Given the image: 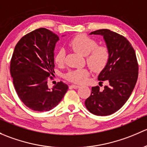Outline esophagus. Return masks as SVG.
I'll list each match as a JSON object with an SVG mask.
<instances>
[{
    "instance_id": "34e87169",
    "label": "esophagus",
    "mask_w": 147,
    "mask_h": 147,
    "mask_svg": "<svg viewBox=\"0 0 147 147\" xmlns=\"http://www.w3.org/2000/svg\"><path fill=\"white\" fill-rule=\"evenodd\" d=\"M70 88H71L77 89V88H80V86H76V85H71V86H70Z\"/></svg>"
}]
</instances>
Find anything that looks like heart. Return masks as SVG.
I'll return each instance as SVG.
<instances>
[{"label":"heart","instance_id":"b5f03b06","mask_svg":"<svg viewBox=\"0 0 147 147\" xmlns=\"http://www.w3.org/2000/svg\"><path fill=\"white\" fill-rule=\"evenodd\" d=\"M69 46L76 52L86 56V63L96 72L105 69L110 59V53L105 46H98L95 40L85 34H78L69 42ZM65 51L60 49L56 54L54 61L57 64H62L64 61ZM89 71L86 69H78L70 71L66 75L69 81L76 84H84L87 80Z\"/></svg>","mask_w":147,"mask_h":147}]
</instances>
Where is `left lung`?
<instances>
[{"label":"left lung","instance_id":"left-lung-1","mask_svg":"<svg viewBox=\"0 0 147 147\" xmlns=\"http://www.w3.org/2000/svg\"><path fill=\"white\" fill-rule=\"evenodd\" d=\"M90 34L103 36L110 50L108 63L98 77L99 81H106L108 85L104 86L103 90L98 86L92 87L85 105L93 115H110L123 106L134 90L138 78L137 57L130 42L118 33L102 29Z\"/></svg>","mask_w":147,"mask_h":147}]
</instances>
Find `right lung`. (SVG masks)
Segmentation results:
<instances>
[{
  "label": "right lung",
  "instance_id": "1",
  "mask_svg": "<svg viewBox=\"0 0 147 147\" xmlns=\"http://www.w3.org/2000/svg\"><path fill=\"white\" fill-rule=\"evenodd\" d=\"M58 36L46 28L25 34L16 45L10 61V74L20 100L31 110L47 112L55 107L67 91L58 82L51 89L47 82L54 73V50Z\"/></svg>",
  "mask_w": 147,
  "mask_h": 147
}]
</instances>
